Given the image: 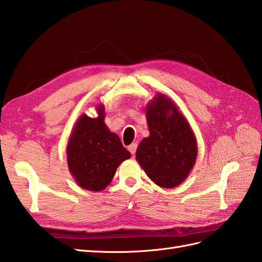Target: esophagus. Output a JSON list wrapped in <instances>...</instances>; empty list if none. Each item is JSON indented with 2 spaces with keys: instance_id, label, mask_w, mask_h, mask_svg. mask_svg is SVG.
<instances>
[{
  "instance_id": "34e87169",
  "label": "esophagus",
  "mask_w": 262,
  "mask_h": 262,
  "mask_svg": "<svg viewBox=\"0 0 262 262\" xmlns=\"http://www.w3.org/2000/svg\"><path fill=\"white\" fill-rule=\"evenodd\" d=\"M137 148H138V144H137V143H132V144L129 145V147H128V149L130 150V153H131L132 155L136 154Z\"/></svg>"
}]
</instances>
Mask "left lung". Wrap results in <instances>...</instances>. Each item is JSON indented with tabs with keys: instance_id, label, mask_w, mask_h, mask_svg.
I'll use <instances>...</instances> for the list:
<instances>
[{
	"instance_id": "1",
	"label": "left lung",
	"mask_w": 262,
	"mask_h": 262,
	"mask_svg": "<svg viewBox=\"0 0 262 262\" xmlns=\"http://www.w3.org/2000/svg\"><path fill=\"white\" fill-rule=\"evenodd\" d=\"M149 137L142 140L137 160L156 185L173 188L186 179L196 158V142L188 121L172 101L158 95L146 110Z\"/></svg>"
}]
</instances>
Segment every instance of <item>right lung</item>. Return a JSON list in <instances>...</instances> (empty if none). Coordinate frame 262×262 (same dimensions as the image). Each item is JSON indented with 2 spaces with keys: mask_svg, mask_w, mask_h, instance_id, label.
Segmentation results:
<instances>
[{
  "mask_svg": "<svg viewBox=\"0 0 262 262\" xmlns=\"http://www.w3.org/2000/svg\"><path fill=\"white\" fill-rule=\"evenodd\" d=\"M104 107L98 117L83 115L74 126L68 143V165L77 184L91 191H100L113 180L120 163L130 158L116 133L104 122Z\"/></svg>",
  "mask_w": 262,
  "mask_h": 262,
  "instance_id": "add662e5",
  "label": "right lung"
}]
</instances>
